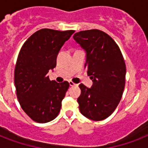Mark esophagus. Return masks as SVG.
Here are the masks:
<instances>
[{"label":"esophagus","mask_w":148,"mask_h":148,"mask_svg":"<svg viewBox=\"0 0 148 148\" xmlns=\"http://www.w3.org/2000/svg\"><path fill=\"white\" fill-rule=\"evenodd\" d=\"M69 84H70V86H75V85H77L76 84H74V82H73V81H69Z\"/></svg>","instance_id":"obj_1"}]
</instances>
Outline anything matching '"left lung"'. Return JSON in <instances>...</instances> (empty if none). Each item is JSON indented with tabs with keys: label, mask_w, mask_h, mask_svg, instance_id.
<instances>
[{
	"label": "left lung",
	"mask_w": 148,
	"mask_h": 148,
	"mask_svg": "<svg viewBox=\"0 0 148 148\" xmlns=\"http://www.w3.org/2000/svg\"><path fill=\"white\" fill-rule=\"evenodd\" d=\"M74 39L86 51L85 67L93 81L91 88L79 85L80 111L93 121H102L112 114L122 97L126 65L114 39L97 29L81 31Z\"/></svg>",
	"instance_id": "left-lung-1"
}]
</instances>
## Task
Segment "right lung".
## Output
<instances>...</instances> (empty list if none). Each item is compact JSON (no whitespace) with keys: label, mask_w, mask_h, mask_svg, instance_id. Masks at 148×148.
<instances>
[{"label":"right lung","mask_w":148,"mask_h":148,"mask_svg":"<svg viewBox=\"0 0 148 148\" xmlns=\"http://www.w3.org/2000/svg\"><path fill=\"white\" fill-rule=\"evenodd\" d=\"M74 33L41 29L20 51L14 68L16 93L21 108L34 121L47 123L60 112L69 83L51 81L47 73L56 67L58 52Z\"/></svg>","instance_id":"obj_1"}]
</instances>
